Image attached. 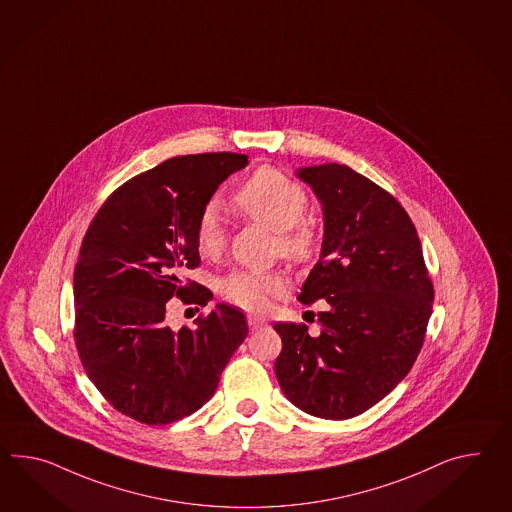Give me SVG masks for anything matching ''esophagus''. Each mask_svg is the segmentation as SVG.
Listing matches in <instances>:
<instances>
[{
  "mask_svg": "<svg viewBox=\"0 0 512 512\" xmlns=\"http://www.w3.org/2000/svg\"><path fill=\"white\" fill-rule=\"evenodd\" d=\"M248 325H250L251 331H261L264 327H268V322L264 318H257V316H250L248 318Z\"/></svg>",
  "mask_w": 512,
  "mask_h": 512,
  "instance_id": "34e87169",
  "label": "esophagus"
}]
</instances>
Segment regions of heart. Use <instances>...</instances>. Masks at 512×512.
<instances>
[{"instance_id": "b5f03b06", "label": "heart", "mask_w": 512, "mask_h": 512, "mask_svg": "<svg viewBox=\"0 0 512 512\" xmlns=\"http://www.w3.org/2000/svg\"><path fill=\"white\" fill-rule=\"evenodd\" d=\"M233 205L240 214L274 229L277 251L290 261L311 259L318 246V225L305 216L309 207L307 190L292 177L262 166L237 188ZM196 248L203 257L220 255L225 246L224 222L214 207L203 209L196 222ZM288 290L287 275L281 272L235 270L218 281V292L227 303L246 312H266Z\"/></svg>"}]
</instances>
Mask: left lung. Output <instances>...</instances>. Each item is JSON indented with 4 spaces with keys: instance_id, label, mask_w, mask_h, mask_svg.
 I'll list each match as a JSON object with an SVG mask.
<instances>
[{
    "instance_id": "8db88e82",
    "label": "left lung",
    "mask_w": 512,
    "mask_h": 512,
    "mask_svg": "<svg viewBox=\"0 0 512 512\" xmlns=\"http://www.w3.org/2000/svg\"><path fill=\"white\" fill-rule=\"evenodd\" d=\"M324 209L320 261L298 300H322L320 335L275 324V375L298 409L346 420L374 407L411 372L435 290L411 216L390 192L346 164L301 168Z\"/></svg>"
}]
</instances>
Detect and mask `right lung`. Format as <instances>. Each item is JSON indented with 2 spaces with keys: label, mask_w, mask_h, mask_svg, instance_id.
Here are the masks:
<instances>
[{
  "label": "right lung",
  "mask_w": 512,
  "mask_h": 512,
  "mask_svg": "<svg viewBox=\"0 0 512 512\" xmlns=\"http://www.w3.org/2000/svg\"><path fill=\"white\" fill-rule=\"evenodd\" d=\"M246 164L248 155L229 151L172 157L116 188L88 225L74 272L75 348L101 396L140 424H172L203 407L248 337L246 316L224 303L194 329L164 320L174 296L211 300L181 272L200 266L201 211Z\"/></svg>",
  "instance_id": "obj_1"
}]
</instances>
